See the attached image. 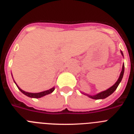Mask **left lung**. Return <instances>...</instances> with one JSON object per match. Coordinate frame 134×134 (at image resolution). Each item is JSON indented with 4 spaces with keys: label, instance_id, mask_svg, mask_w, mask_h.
<instances>
[{
    "label": "left lung",
    "instance_id": "left-lung-1",
    "mask_svg": "<svg viewBox=\"0 0 134 134\" xmlns=\"http://www.w3.org/2000/svg\"><path fill=\"white\" fill-rule=\"evenodd\" d=\"M121 55L124 56V54H123V52H121ZM124 64H123L122 70H121V72L120 75H119V79H118V80H117V82H116L115 83L113 86H111V87H110V88H109L108 89L105 90V91H102V92L97 93V94H94V95H90V94H86V93H82V92H81V93H82V94H85V95H86V96H88V97L91 98V99H105V98H107V97H109V95H111V94H112V93H113L116 89H117L118 86H119V83H120L121 81V80H122V78H123V76H124Z\"/></svg>",
    "mask_w": 134,
    "mask_h": 134
}]
</instances>
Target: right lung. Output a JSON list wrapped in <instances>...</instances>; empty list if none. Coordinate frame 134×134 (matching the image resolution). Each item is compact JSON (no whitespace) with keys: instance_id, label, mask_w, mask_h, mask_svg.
<instances>
[{"instance_id":"right-lung-1","label":"right lung","mask_w":134,"mask_h":134,"mask_svg":"<svg viewBox=\"0 0 134 134\" xmlns=\"http://www.w3.org/2000/svg\"><path fill=\"white\" fill-rule=\"evenodd\" d=\"M14 82H15V83L16 84V86H17V88L19 89V91H21V93H23V94H25L26 96H27V97H31V98H35V99H37V98H41V97H44V96L47 95V94H50V93H52L53 91H54V89H55V87L54 86V87H52V88H50V89L47 90V91H42V92H40V93H28V92H26V91H23V90L21 89V88H20L19 86L16 85V83L15 82V80H14Z\"/></svg>"}]
</instances>
